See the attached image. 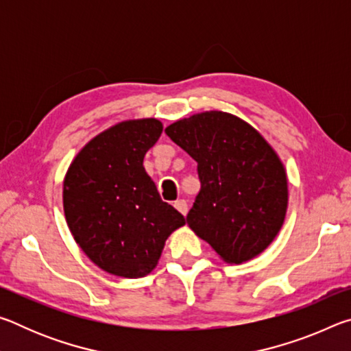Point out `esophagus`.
I'll list each match as a JSON object with an SVG mask.
<instances>
[{
    "label": "esophagus",
    "instance_id": "obj_1",
    "mask_svg": "<svg viewBox=\"0 0 351 351\" xmlns=\"http://www.w3.org/2000/svg\"><path fill=\"white\" fill-rule=\"evenodd\" d=\"M178 210H180L184 217H186V213H187V210H189V206H187V201H184V199H178V201H175V204H173Z\"/></svg>",
    "mask_w": 351,
    "mask_h": 351
}]
</instances>
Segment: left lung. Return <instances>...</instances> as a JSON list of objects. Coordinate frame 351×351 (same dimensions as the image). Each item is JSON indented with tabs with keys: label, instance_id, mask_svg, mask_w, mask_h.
Returning a JSON list of instances; mask_svg holds the SVG:
<instances>
[{
	"label": "left lung",
	"instance_id": "left-lung-1",
	"mask_svg": "<svg viewBox=\"0 0 351 351\" xmlns=\"http://www.w3.org/2000/svg\"><path fill=\"white\" fill-rule=\"evenodd\" d=\"M198 162L199 193L187 224L226 263L257 257L282 229L288 207L283 162L243 119L198 112L165 128Z\"/></svg>",
	"mask_w": 351,
	"mask_h": 351
}]
</instances>
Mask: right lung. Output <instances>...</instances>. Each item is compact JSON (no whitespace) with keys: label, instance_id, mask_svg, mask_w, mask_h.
<instances>
[{"label":"right lung","instance_id":"1","mask_svg":"<svg viewBox=\"0 0 351 351\" xmlns=\"http://www.w3.org/2000/svg\"><path fill=\"white\" fill-rule=\"evenodd\" d=\"M162 133L158 119L105 130L77 153L63 181V209L77 245L112 276L138 278L156 268L165 240L186 219L164 203L144 169Z\"/></svg>","mask_w":351,"mask_h":351}]
</instances>
